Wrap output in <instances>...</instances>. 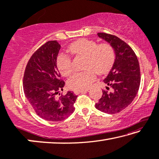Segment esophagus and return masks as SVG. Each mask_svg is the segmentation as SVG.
Listing matches in <instances>:
<instances>
[{
    "instance_id": "obj_1",
    "label": "esophagus",
    "mask_w": 159,
    "mask_h": 159,
    "mask_svg": "<svg viewBox=\"0 0 159 159\" xmlns=\"http://www.w3.org/2000/svg\"><path fill=\"white\" fill-rule=\"evenodd\" d=\"M89 89H83V90H76V91H74V93H75V94L78 95V94H79L80 93H83V92L88 91H89Z\"/></svg>"
}]
</instances>
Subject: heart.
<instances>
[{
    "mask_svg": "<svg viewBox=\"0 0 159 159\" xmlns=\"http://www.w3.org/2000/svg\"><path fill=\"white\" fill-rule=\"evenodd\" d=\"M68 51L75 56L85 58L84 72L75 73L68 80V85L73 90L86 89L98 74H104L109 70L115 60V52L108 43L98 44L89 39H80L72 43ZM57 67L64 76H68L73 71L71 59L66 54H59L57 58Z\"/></svg>",
    "mask_w": 159,
    "mask_h": 159,
    "instance_id": "b5f03b06",
    "label": "heart"
}]
</instances>
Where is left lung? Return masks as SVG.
<instances>
[{"mask_svg":"<svg viewBox=\"0 0 159 159\" xmlns=\"http://www.w3.org/2000/svg\"><path fill=\"white\" fill-rule=\"evenodd\" d=\"M98 36L108 42L115 52L112 68L103 82L106 90L96 103L97 109L114 114L125 109L134 101L141 82V73L137 56L132 48L113 35L98 33Z\"/></svg>","mask_w":159,"mask_h":159,"instance_id":"1","label":"left lung"}]
</instances>
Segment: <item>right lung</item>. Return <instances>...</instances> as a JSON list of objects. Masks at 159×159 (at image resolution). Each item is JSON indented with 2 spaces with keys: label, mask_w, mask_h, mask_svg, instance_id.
I'll use <instances>...</instances> for the list:
<instances>
[{
  "label": "right lung",
  "mask_w": 159,
  "mask_h": 159,
  "mask_svg": "<svg viewBox=\"0 0 159 159\" xmlns=\"http://www.w3.org/2000/svg\"><path fill=\"white\" fill-rule=\"evenodd\" d=\"M61 48L56 41H48L30 57L23 77V90L27 100L38 116L49 121H61L75 110L77 96L71 91L60 95L65 82L57 68Z\"/></svg>",
  "instance_id": "right-lung-1"
}]
</instances>
